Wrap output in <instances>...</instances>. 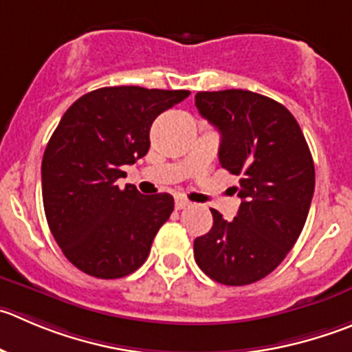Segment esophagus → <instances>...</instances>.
<instances>
[{"instance_id":"obj_1","label":"esophagus","mask_w":352,"mask_h":352,"mask_svg":"<svg viewBox=\"0 0 352 352\" xmlns=\"http://www.w3.org/2000/svg\"><path fill=\"white\" fill-rule=\"evenodd\" d=\"M190 206V202L188 200L185 199V197H176V200H174V207H176V209H185V207H188Z\"/></svg>"}]
</instances>
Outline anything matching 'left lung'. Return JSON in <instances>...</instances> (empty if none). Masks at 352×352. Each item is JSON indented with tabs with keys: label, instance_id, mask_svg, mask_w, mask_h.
<instances>
[{
	"label": "left lung",
	"instance_id": "obj_1",
	"mask_svg": "<svg viewBox=\"0 0 352 352\" xmlns=\"http://www.w3.org/2000/svg\"><path fill=\"white\" fill-rule=\"evenodd\" d=\"M200 116L221 133L219 162L240 176L233 221L216 209L209 233L197 236L200 270L223 285H249L278 266L299 239L314 193V164L296 117L247 89L200 91Z\"/></svg>",
	"mask_w": 352,
	"mask_h": 352
}]
</instances>
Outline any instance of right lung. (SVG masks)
I'll use <instances>...</instances> for the list:
<instances>
[{"label": "right lung", "instance_id": "add662e5", "mask_svg": "<svg viewBox=\"0 0 352 352\" xmlns=\"http://www.w3.org/2000/svg\"><path fill=\"white\" fill-rule=\"evenodd\" d=\"M186 89L113 86L86 93L60 119L41 164L46 221L63 256L82 273L122 278L146 261L169 219V193L120 190L124 166L150 148L157 116L183 102Z\"/></svg>", "mask_w": 352, "mask_h": 352}]
</instances>
